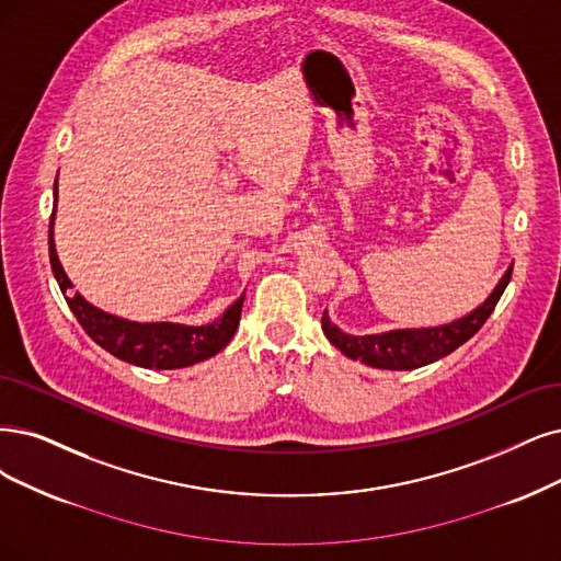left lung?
<instances>
[{
	"mask_svg": "<svg viewBox=\"0 0 561 561\" xmlns=\"http://www.w3.org/2000/svg\"><path fill=\"white\" fill-rule=\"evenodd\" d=\"M511 273L513 265L506 270L500 284L494 286V291L485 298V302H481L467 317L444 325L402 328L388 330V333L379 335H348L328 319V312H323L321 328L330 344H335L351 360H360L377 369H416L453 354L455 348L479 333L496 302H500L504 288L508 286Z\"/></svg>",
	"mask_w": 561,
	"mask_h": 561,
	"instance_id": "obj_1",
	"label": "left lung"
}]
</instances>
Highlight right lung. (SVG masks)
Returning <instances> with one entry per match:
<instances>
[{"label":"right lung","instance_id":"1","mask_svg":"<svg viewBox=\"0 0 561 561\" xmlns=\"http://www.w3.org/2000/svg\"><path fill=\"white\" fill-rule=\"evenodd\" d=\"M55 207H57V184H55ZM55 207L50 219V265L53 275L67 298L73 317L82 325V330L108 354L115 358L131 363L145 369H180L190 367L201 360L213 358L215 354L231 342L236 335L244 296H240L226 312L207 325H182V323H138L101 312L99 307L90 305L80 294H73V284L67 277L65 267L57 259V249L53 240V221Z\"/></svg>","mask_w":561,"mask_h":561}]
</instances>
